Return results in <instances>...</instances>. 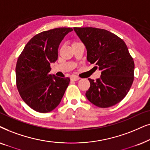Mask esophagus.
Instances as JSON below:
<instances>
[{
    "label": "esophagus",
    "mask_w": 150,
    "mask_h": 150,
    "mask_svg": "<svg viewBox=\"0 0 150 150\" xmlns=\"http://www.w3.org/2000/svg\"><path fill=\"white\" fill-rule=\"evenodd\" d=\"M79 79L80 78H79V77L76 76V75H72L71 77V79L72 81H77V80H79Z\"/></svg>",
    "instance_id": "esophagus-1"
}]
</instances>
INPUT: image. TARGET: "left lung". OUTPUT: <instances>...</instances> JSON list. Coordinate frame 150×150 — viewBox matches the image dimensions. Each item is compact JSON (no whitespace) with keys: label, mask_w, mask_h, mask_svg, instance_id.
<instances>
[{"label":"left lung","mask_w":150,"mask_h":150,"mask_svg":"<svg viewBox=\"0 0 150 150\" xmlns=\"http://www.w3.org/2000/svg\"><path fill=\"white\" fill-rule=\"evenodd\" d=\"M87 49V60L101 71L91 83L86 97L99 108H109L127 95L134 81V62L124 41L105 29L74 27Z\"/></svg>","instance_id":"left-lung-1"}]
</instances>
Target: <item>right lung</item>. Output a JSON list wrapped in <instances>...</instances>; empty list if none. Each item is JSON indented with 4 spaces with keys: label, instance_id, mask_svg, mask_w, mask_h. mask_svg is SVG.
<instances>
[{
    "label": "right lung",
    "instance_id": "1",
    "mask_svg": "<svg viewBox=\"0 0 150 150\" xmlns=\"http://www.w3.org/2000/svg\"><path fill=\"white\" fill-rule=\"evenodd\" d=\"M70 27H59L38 33L28 42L18 58L16 86L23 100L40 113L54 110L69 84V77L51 76V63L58 57V47Z\"/></svg>",
    "mask_w": 150,
    "mask_h": 150
}]
</instances>
